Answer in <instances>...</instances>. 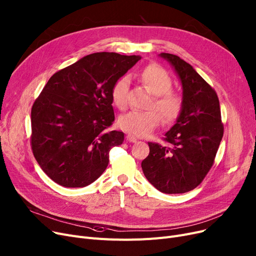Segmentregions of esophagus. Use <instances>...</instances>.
<instances>
[{
  "label": "esophagus",
  "mask_w": 256,
  "mask_h": 256,
  "mask_svg": "<svg viewBox=\"0 0 256 256\" xmlns=\"http://www.w3.org/2000/svg\"><path fill=\"white\" fill-rule=\"evenodd\" d=\"M126 141L130 142V143H135V142H137V138L134 137V136H132V135H128L126 136Z\"/></svg>",
  "instance_id": "esophagus-1"
}]
</instances>
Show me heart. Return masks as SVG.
Returning <instances> with one entry per match:
<instances>
[{"label": "heart", "instance_id": "obj_1", "mask_svg": "<svg viewBox=\"0 0 256 256\" xmlns=\"http://www.w3.org/2000/svg\"><path fill=\"white\" fill-rule=\"evenodd\" d=\"M139 77L148 90L154 95L150 108H157L162 116L154 110L146 112L130 110L119 117L118 126L130 135L146 137L160 124L161 118L164 124H172L179 117L183 108V99L170 90L172 80L161 66L150 64L140 72ZM128 88L130 80L124 76L115 82L112 88V102L120 110L126 108L128 104Z\"/></svg>", "mask_w": 256, "mask_h": 256}]
</instances>
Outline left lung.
<instances>
[{"mask_svg": "<svg viewBox=\"0 0 256 256\" xmlns=\"http://www.w3.org/2000/svg\"><path fill=\"white\" fill-rule=\"evenodd\" d=\"M168 60L182 86L183 108L164 140L172 148L148 142L150 154L141 163L148 182L164 194H184L203 181L223 138L216 91L185 60L170 53Z\"/></svg>", "mask_w": 256, "mask_h": 256, "instance_id": "1", "label": "left lung"}]
</instances>
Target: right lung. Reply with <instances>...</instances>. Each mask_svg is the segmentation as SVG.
Here are the masks:
<instances>
[{
  "mask_svg": "<svg viewBox=\"0 0 256 256\" xmlns=\"http://www.w3.org/2000/svg\"><path fill=\"white\" fill-rule=\"evenodd\" d=\"M141 56L88 54L51 76L31 110V146L45 174L64 187L96 181L110 148L124 140L110 130L115 119L112 88Z\"/></svg>",
  "mask_w": 256,
  "mask_h": 256,
  "instance_id": "obj_1",
  "label": "right lung"
}]
</instances>
